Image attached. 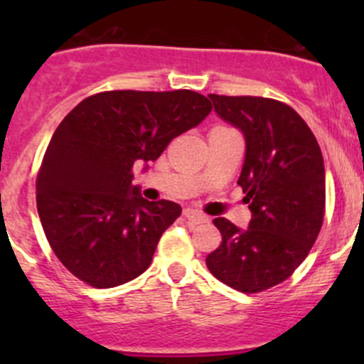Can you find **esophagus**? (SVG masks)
I'll use <instances>...</instances> for the list:
<instances>
[{"instance_id":"1","label":"esophagus","mask_w":364,"mask_h":364,"mask_svg":"<svg viewBox=\"0 0 364 364\" xmlns=\"http://www.w3.org/2000/svg\"><path fill=\"white\" fill-rule=\"evenodd\" d=\"M183 215H185V218L188 220L190 223H193V225H199V223H205V222H208V216L203 215V213L196 211V209L186 208L185 211H183Z\"/></svg>"}]
</instances>
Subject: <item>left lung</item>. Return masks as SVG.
Listing matches in <instances>:
<instances>
[{
	"label": "left lung",
	"mask_w": 364,
	"mask_h": 364,
	"mask_svg": "<svg viewBox=\"0 0 364 364\" xmlns=\"http://www.w3.org/2000/svg\"><path fill=\"white\" fill-rule=\"evenodd\" d=\"M209 98L247 141L237 185L252 220L245 230L227 218L213 220L222 243L205 257V266L229 287L255 294L287 280L314 247L326 213L324 159L303 117L284 102Z\"/></svg>",
	"instance_id": "left-lung-1"
}]
</instances>
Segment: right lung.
I'll return each instance as SVG.
<instances>
[{"instance_id":"obj_1","label":"right lung","mask_w":364,"mask_h":364,"mask_svg":"<svg viewBox=\"0 0 364 364\" xmlns=\"http://www.w3.org/2000/svg\"><path fill=\"white\" fill-rule=\"evenodd\" d=\"M211 109L190 90H119L91 95L65 116L36 176V208L50 248L73 277L111 289L148 269L181 205L142 199L132 185L134 167L155 161Z\"/></svg>"}]
</instances>
